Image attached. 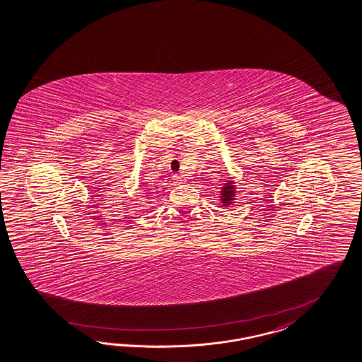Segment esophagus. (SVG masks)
Instances as JSON below:
<instances>
[{"label": "esophagus", "instance_id": "34e87169", "mask_svg": "<svg viewBox=\"0 0 362 362\" xmlns=\"http://www.w3.org/2000/svg\"><path fill=\"white\" fill-rule=\"evenodd\" d=\"M173 182L175 183V185H179V183H182V177L179 175L173 176Z\"/></svg>", "mask_w": 362, "mask_h": 362}]
</instances>
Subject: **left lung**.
Here are the masks:
<instances>
[{
	"mask_svg": "<svg viewBox=\"0 0 362 362\" xmlns=\"http://www.w3.org/2000/svg\"><path fill=\"white\" fill-rule=\"evenodd\" d=\"M233 195H235V186H232V182H229V180H228L226 186H225L224 189L221 191V199H223V203H225V204H229V203L232 202V199H233Z\"/></svg>",
	"mask_w": 362,
	"mask_h": 362,
	"instance_id": "8db88e82",
	"label": "left lung"
}]
</instances>
